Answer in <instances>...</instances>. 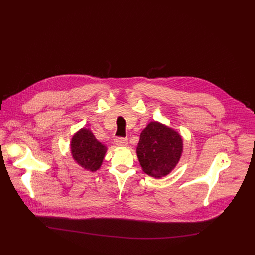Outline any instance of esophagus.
Listing matches in <instances>:
<instances>
[{
	"label": "esophagus",
	"instance_id": "esophagus-1",
	"mask_svg": "<svg viewBox=\"0 0 255 255\" xmlns=\"http://www.w3.org/2000/svg\"><path fill=\"white\" fill-rule=\"evenodd\" d=\"M114 143L117 145V146H126L128 144V139L127 138H122V137H118L114 140Z\"/></svg>",
	"mask_w": 255,
	"mask_h": 255
}]
</instances>
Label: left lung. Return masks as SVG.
<instances>
[{"mask_svg": "<svg viewBox=\"0 0 255 255\" xmlns=\"http://www.w3.org/2000/svg\"><path fill=\"white\" fill-rule=\"evenodd\" d=\"M136 152L143 171L160 178L177 164L183 152V139L174 130L153 121L140 134Z\"/></svg>", "mask_w": 255, "mask_h": 255, "instance_id": "left-lung-1", "label": "left lung"}]
</instances>
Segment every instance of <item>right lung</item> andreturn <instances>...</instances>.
Instances as JSON below:
<instances>
[{
  "label": "right lung",
  "instance_id": "1",
  "mask_svg": "<svg viewBox=\"0 0 255 255\" xmlns=\"http://www.w3.org/2000/svg\"><path fill=\"white\" fill-rule=\"evenodd\" d=\"M70 150L74 159L86 170L96 171L101 167L107 147L88 129H81L71 139Z\"/></svg>",
  "mask_w": 255,
  "mask_h": 255
}]
</instances>
